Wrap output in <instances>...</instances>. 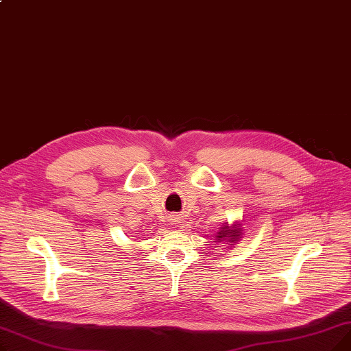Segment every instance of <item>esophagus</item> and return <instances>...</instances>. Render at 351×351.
<instances>
[{
	"mask_svg": "<svg viewBox=\"0 0 351 351\" xmlns=\"http://www.w3.org/2000/svg\"><path fill=\"white\" fill-rule=\"evenodd\" d=\"M171 223L178 225L179 223V217L178 216H171Z\"/></svg>",
	"mask_w": 351,
	"mask_h": 351,
	"instance_id": "1",
	"label": "esophagus"
}]
</instances>
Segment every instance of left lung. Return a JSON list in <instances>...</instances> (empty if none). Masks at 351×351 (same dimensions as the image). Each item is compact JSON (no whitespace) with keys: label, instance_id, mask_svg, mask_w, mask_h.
I'll list each match as a JSON object with an SVG mask.
<instances>
[{"label":"left lung","instance_id":"8db88e82","mask_svg":"<svg viewBox=\"0 0 351 351\" xmlns=\"http://www.w3.org/2000/svg\"><path fill=\"white\" fill-rule=\"evenodd\" d=\"M239 236H241V229H239L236 225L233 228H229L228 223L223 225L222 230L217 233V241H226V242H232L236 243Z\"/></svg>","mask_w":351,"mask_h":351}]
</instances>
